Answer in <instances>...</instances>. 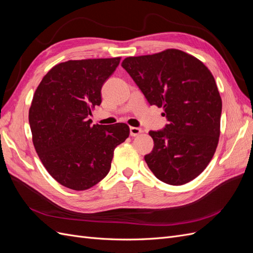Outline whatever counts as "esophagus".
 Segmentation results:
<instances>
[{"label": "esophagus", "instance_id": "34e87169", "mask_svg": "<svg viewBox=\"0 0 253 253\" xmlns=\"http://www.w3.org/2000/svg\"><path fill=\"white\" fill-rule=\"evenodd\" d=\"M142 132H143L142 128H140V127H135V126L129 127V134H131V136H133V137L138 136Z\"/></svg>", "mask_w": 253, "mask_h": 253}]
</instances>
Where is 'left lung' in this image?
<instances>
[{
	"label": "left lung",
	"mask_w": 253,
	"mask_h": 253,
	"mask_svg": "<svg viewBox=\"0 0 253 253\" xmlns=\"http://www.w3.org/2000/svg\"><path fill=\"white\" fill-rule=\"evenodd\" d=\"M121 66L169 121L164 129L149 132L154 140L144 156L150 170L168 185L193 180L211 162L220 134L221 98L209 68L175 48L127 57Z\"/></svg>",
	"instance_id": "1"
}]
</instances>
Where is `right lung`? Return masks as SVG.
<instances>
[{"mask_svg":"<svg viewBox=\"0 0 253 253\" xmlns=\"http://www.w3.org/2000/svg\"><path fill=\"white\" fill-rule=\"evenodd\" d=\"M120 57L68 60L44 76L28 120L43 166L60 185L87 190L111 169L115 148L129 135L126 124L93 125L91 111L101 103V87Z\"/></svg>","mask_w":253,"mask_h":253,"instance_id":"right-lung-1","label":"right lung"}]
</instances>
